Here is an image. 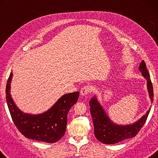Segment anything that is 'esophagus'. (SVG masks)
Masks as SVG:
<instances>
[{"label": "esophagus", "instance_id": "obj_1", "mask_svg": "<svg viewBox=\"0 0 158 158\" xmlns=\"http://www.w3.org/2000/svg\"><path fill=\"white\" fill-rule=\"evenodd\" d=\"M90 92H91V88L90 87V85H84V86L81 89V91H80L81 95H88Z\"/></svg>", "mask_w": 158, "mask_h": 158}]
</instances>
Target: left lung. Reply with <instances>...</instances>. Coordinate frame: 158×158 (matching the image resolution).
<instances>
[{
	"mask_svg": "<svg viewBox=\"0 0 158 158\" xmlns=\"http://www.w3.org/2000/svg\"><path fill=\"white\" fill-rule=\"evenodd\" d=\"M139 69L143 76L147 80V86L151 102L153 101V89L151 77L146 69V63L142 60L139 65ZM90 114L94 125V133L98 139L106 144H113L120 142L126 139L135 137L143 126L148 118L150 110L135 123L130 125H118L112 123L106 116L103 109L97 101L95 97L90 100Z\"/></svg>",
	"mask_w": 158,
	"mask_h": 158,
	"instance_id": "8db88e82",
	"label": "left lung"
}]
</instances>
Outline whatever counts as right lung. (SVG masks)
<instances>
[{
	"mask_svg": "<svg viewBox=\"0 0 158 158\" xmlns=\"http://www.w3.org/2000/svg\"><path fill=\"white\" fill-rule=\"evenodd\" d=\"M12 74V73H10L7 79L5 93L7 106L15 126L28 139L47 143L56 142L63 137L65 132L68 111L77 103L79 92L64 95L44 114H24L17 107L10 95Z\"/></svg>",
	"mask_w": 158,
	"mask_h": 158,
	"instance_id": "1",
	"label": "right lung"
}]
</instances>
